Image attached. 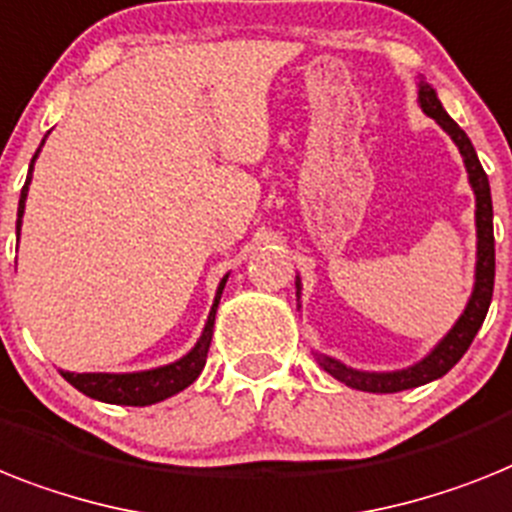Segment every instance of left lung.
<instances>
[{
  "label": "left lung",
  "instance_id": "obj_1",
  "mask_svg": "<svg viewBox=\"0 0 512 512\" xmlns=\"http://www.w3.org/2000/svg\"><path fill=\"white\" fill-rule=\"evenodd\" d=\"M418 104L424 109V114H429L432 120H437V125L445 130L453 143L458 146L460 156H463V164H466L468 183L474 188L476 196V282L474 293L468 298L466 311L460 314L458 322L453 324V329L447 332L442 340L432 348L429 356H424L418 363L408 366V369L400 371H358L350 369L345 363L335 361L329 356H316L319 366H322L327 374L337 379V382L348 384L353 390L363 392H403L413 390V387H421L426 382H434V379L445 377L447 371L453 369L455 363L463 358V353L468 350V345L474 342L476 332L481 329L484 319H487L489 303H492V290H494V227H492V193H489V180L487 172L481 167L479 156H476L474 143L463 130H460L458 122L445 112L442 101L437 99V91H434L429 83H418ZM298 287V298H301V280H295Z\"/></svg>",
  "mask_w": 512,
  "mask_h": 512
}]
</instances>
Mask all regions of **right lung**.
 I'll return each mask as SVG.
<instances>
[{"label":"right lung","instance_id":"obj_1","mask_svg":"<svg viewBox=\"0 0 512 512\" xmlns=\"http://www.w3.org/2000/svg\"><path fill=\"white\" fill-rule=\"evenodd\" d=\"M46 141V138H44ZM41 141V146H44ZM41 151V149H38ZM38 151L31 159V170L25 177V185L20 190V204H18V238H20V225H23V211H25V198H28V185H31L33 175V162H36ZM230 274L222 277L217 287V295H214V303H211L209 319H206V327L198 337V342L190 348V353H185L180 361L167 363V366H159V369L149 371H133V374H75V371H62V377L73 384L75 390H80L88 398L101 400V403L112 405H151L159 403V400H167L177 392H183L185 387L196 382L198 374L204 371L206 353H209L211 335H214V316H217L219 298H222V290H225V282Z\"/></svg>","mask_w":512,"mask_h":512}]
</instances>
